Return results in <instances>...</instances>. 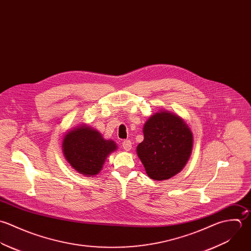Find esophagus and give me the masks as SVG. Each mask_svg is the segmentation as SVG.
I'll return each instance as SVG.
<instances>
[{
  "instance_id": "esophagus-1",
  "label": "esophagus",
  "mask_w": 251,
  "mask_h": 251,
  "mask_svg": "<svg viewBox=\"0 0 251 251\" xmlns=\"http://www.w3.org/2000/svg\"><path fill=\"white\" fill-rule=\"evenodd\" d=\"M131 147H132V143L130 140L126 139V140L123 141V148L125 149V151H130Z\"/></svg>"
}]
</instances>
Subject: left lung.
<instances>
[{"instance_id":"left-lung-1","label":"left lung","mask_w":251,"mask_h":251,"mask_svg":"<svg viewBox=\"0 0 251 251\" xmlns=\"http://www.w3.org/2000/svg\"><path fill=\"white\" fill-rule=\"evenodd\" d=\"M143 133L137 155L149 177L161 181L180 172L193 147V134L184 121L167 111L156 113L144 125Z\"/></svg>"}]
</instances>
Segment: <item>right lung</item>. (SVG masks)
I'll list each match as a JSON object with an SVG mask.
<instances>
[{"label":"right lung","mask_w":251,"mask_h":251,"mask_svg":"<svg viewBox=\"0 0 251 251\" xmlns=\"http://www.w3.org/2000/svg\"><path fill=\"white\" fill-rule=\"evenodd\" d=\"M62 148L66 160L78 172L93 176L99 173L117 145L112 140H105L95 129L80 126L65 135Z\"/></svg>","instance_id":"right-lung-1"}]
</instances>
